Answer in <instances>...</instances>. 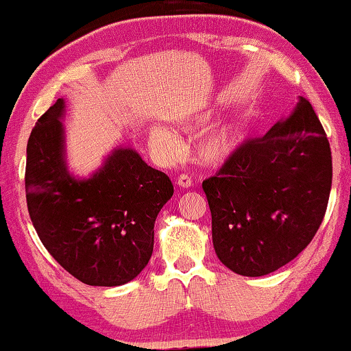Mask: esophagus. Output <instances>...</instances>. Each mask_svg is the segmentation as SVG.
I'll use <instances>...</instances> for the list:
<instances>
[{
    "instance_id": "esophagus-1",
    "label": "esophagus",
    "mask_w": 351,
    "mask_h": 351,
    "mask_svg": "<svg viewBox=\"0 0 351 351\" xmlns=\"http://www.w3.org/2000/svg\"><path fill=\"white\" fill-rule=\"evenodd\" d=\"M176 184H178L180 188H189L193 184V180L191 176L188 175H180L178 178H176Z\"/></svg>"
}]
</instances>
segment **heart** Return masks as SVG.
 <instances>
[{"label":"heart","mask_w":351,"mask_h":351,"mask_svg":"<svg viewBox=\"0 0 351 351\" xmlns=\"http://www.w3.org/2000/svg\"><path fill=\"white\" fill-rule=\"evenodd\" d=\"M209 111L197 114L183 125L184 129H196L206 125L210 119ZM245 125L239 119H232L214 125L196 143V157L206 167H216L229 160L243 145ZM149 142L160 157L173 158L180 152V141L170 129L152 128L149 130Z\"/></svg>","instance_id":"b5f03b06"}]
</instances>
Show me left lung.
Here are the masks:
<instances>
[{
  "mask_svg": "<svg viewBox=\"0 0 351 351\" xmlns=\"http://www.w3.org/2000/svg\"><path fill=\"white\" fill-rule=\"evenodd\" d=\"M332 188V152L311 103L245 141L202 181L217 258L242 276H265L301 253L319 230Z\"/></svg>",
  "mask_w": 351,
  "mask_h": 351,
  "instance_id": "left-lung-1",
  "label": "left lung"
}]
</instances>
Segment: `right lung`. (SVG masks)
<instances>
[{"mask_svg": "<svg viewBox=\"0 0 351 351\" xmlns=\"http://www.w3.org/2000/svg\"><path fill=\"white\" fill-rule=\"evenodd\" d=\"M65 99L36 122L27 142L26 199L40 242L84 285L132 281L154 252V226L173 196L163 171L132 147H116L88 178L66 165Z\"/></svg>", "mask_w": 351, "mask_h": 351, "instance_id": "right-lung-1", "label": "right lung"}]
</instances>
